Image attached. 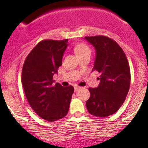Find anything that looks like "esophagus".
Here are the masks:
<instances>
[{"label": "esophagus", "instance_id": "1", "mask_svg": "<svg viewBox=\"0 0 148 148\" xmlns=\"http://www.w3.org/2000/svg\"><path fill=\"white\" fill-rule=\"evenodd\" d=\"M80 88L81 87H79V86H75V87H74V91H75V92H77Z\"/></svg>", "mask_w": 148, "mask_h": 148}]
</instances>
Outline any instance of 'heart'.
Here are the masks:
<instances>
[{
	"mask_svg": "<svg viewBox=\"0 0 148 148\" xmlns=\"http://www.w3.org/2000/svg\"><path fill=\"white\" fill-rule=\"evenodd\" d=\"M74 50L79 56L86 54V53H91L90 47L85 43H80L77 44L74 47Z\"/></svg>",
	"mask_w": 148,
	"mask_h": 148,
	"instance_id": "1",
	"label": "heart"
}]
</instances>
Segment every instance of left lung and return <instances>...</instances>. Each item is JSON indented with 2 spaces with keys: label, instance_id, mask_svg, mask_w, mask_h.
<instances>
[{
  "label": "left lung",
  "instance_id": "8db88e82",
  "mask_svg": "<svg viewBox=\"0 0 148 148\" xmlns=\"http://www.w3.org/2000/svg\"><path fill=\"white\" fill-rule=\"evenodd\" d=\"M85 39L96 50L92 71L100 73L98 87L89 88L86 108L91 114L105 117L116 112L125 102L130 86V69L125 52L114 40L105 36Z\"/></svg>",
  "mask_w": 148,
  "mask_h": 148
}]
</instances>
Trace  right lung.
<instances>
[{
    "label": "right lung",
    "mask_w": 148,
    "mask_h": 148,
    "mask_svg": "<svg viewBox=\"0 0 148 148\" xmlns=\"http://www.w3.org/2000/svg\"><path fill=\"white\" fill-rule=\"evenodd\" d=\"M68 39L43 40L31 50L22 69L21 82L31 108L42 119L53 122L63 118L69 109L72 86L53 84V76L62 64Z\"/></svg>",
    "instance_id": "right-lung-1"
}]
</instances>
